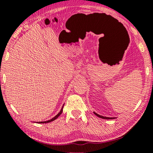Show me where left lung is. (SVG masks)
Segmentation results:
<instances>
[{
	"instance_id": "1",
	"label": "left lung",
	"mask_w": 153,
	"mask_h": 153,
	"mask_svg": "<svg viewBox=\"0 0 153 153\" xmlns=\"http://www.w3.org/2000/svg\"><path fill=\"white\" fill-rule=\"evenodd\" d=\"M94 113L97 116V117H100V118H102V119H105V120H113V119H115L116 117H104V116H102V115H98V114H97V113L94 112Z\"/></svg>"
}]
</instances>
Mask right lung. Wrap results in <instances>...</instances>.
Segmentation results:
<instances>
[{"label": "right lung", "instance_id": "1", "mask_svg": "<svg viewBox=\"0 0 153 153\" xmlns=\"http://www.w3.org/2000/svg\"><path fill=\"white\" fill-rule=\"evenodd\" d=\"M63 106H64V105H63V107H62V108H61V111H59V113L57 114V115H56V116H55V117H54L53 118H52L51 120H48V121H38V122H37V123H49V122H51V121H54V120H55L56 119H57L59 116H60V115L62 113V112H63Z\"/></svg>", "mask_w": 153, "mask_h": 153}]
</instances>
